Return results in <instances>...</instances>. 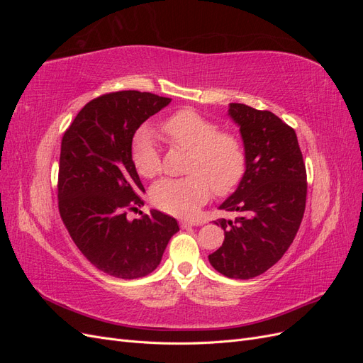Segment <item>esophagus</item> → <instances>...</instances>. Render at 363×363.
Wrapping results in <instances>:
<instances>
[{"instance_id": "34e87169", "label": "esophagus", "mask_w": 363, "mask_h": 363, "mask_svg": "<svg viewBox=\"0 0 363 363\" xmlns=\"http://www.w3.org/2000/svg\"><path fill=\"white\" fill-rule=\"evenodd\" d=\"M180 225L183 227V228H186V227H192V225H199V223H195V221H189V219H183V221H180Z\"/></svg>"}]
</instances>
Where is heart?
Here are the masks:
<instances>
[{"instance_id":"obj_1","label":"heart","mask_w":363,"mask_h":363,"mask_svg":"<svg viewBox=\"0 0 363 363\" xmlns=\"http://www.w3.org/2000/svg\"><path fill=\"white\" fill-rule=\"evenodd\" d=\"M164 138L188 150L184 172L179 179H162L151 186L150 199L160 211L189 218L208 201L212 192L227 195L236 189L247 171V150L232 130H218L215 121L191 108L175 112L162 123ZM131 162L138 174L152 179L162 169L155 138L140 130L131 142Z\"/></svg>"}]
</instances>
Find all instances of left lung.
I'll list each match as a JSON object with an SVG mask.
<instances>
[{"label": "left lung", "mask_w": 363, "mask_h": 363, "mask_svg": "<svg viewBox=\"0 0 363 363\" xmlns=\"http://www.w3.org/2000/svg\"><path fill=\"white\" fill-rule=\"evenodd\" d=\"M247 150V171L221 211L224 242L208 255L212 267L230 279L257 277L277 263L303 221L307 174L295 130L269 111L230 104Z\"/></svg>", "instance_id": "obj_1"}]
</instances>
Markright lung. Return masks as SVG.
Segmentation results:
<instances>
[{"label":"right lung","mask_w":363,"mask_h":363,"mask_svg":"<svg viewBox=\"0 0 363 363\" xmlns=\"http://www.w3.org/2000/svg\"><path fill=\"white\" fill-rule=\"evenodd\" d=\"M169 101L139 91L103 94L82 108L62 138L60 218L83 256L108 276H148L179 232L177 221L159 211L127 218L144 204L139 195L145 192L131 162V140Z\"/></svg>","instance_id":"right-lung-1"}]
</instances>
